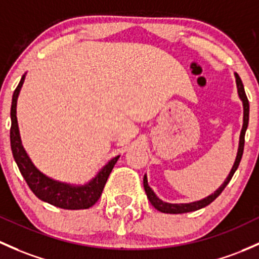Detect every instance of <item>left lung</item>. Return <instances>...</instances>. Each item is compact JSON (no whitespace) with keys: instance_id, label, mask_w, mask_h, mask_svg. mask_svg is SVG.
<instances>
[{"instance_id":"8db88e82","label":"left lung","mask_w":259,"mask_h":259,"mask_svg":"<svg viewBox=\"0 0 259 259\" xmlns=\"http://www.w3.org/2000/svg\"><path fill=\"white\" fill-rule=\"evenodd\" d=\"M235 74H236V83H237V89H238L239 98H241L242 102H243V110H244L243 114H244V115H243V127H242L241 138H239L238 154H237V157H236L235 165H233V167H232V170H231L230 175H228V178L226 179L225 184H223L222 186L220 187V189L217 190L216 192H214V194L208 196V197L203 198V200L196 201V202H191V203H167V202H164V201L160 200V198L154 194V191H152V190L150 189V186L148 185V179H146V176H144V189H145L146 196H148V198H149V201L151 202V205L154 206V207L156 208L157 211L164 212V213H186V212L197 211V209L206 207V206L209 205L211 202H213V201L216 200V198L219 197L220 195H221V192L223 191V190H225V187L227 186L228 182L231 181V179H232L233 174H235L236 170H237L239 162H241L242 155H243L244 135H246V130H247V126H248V120H249V103H248V98H247V95H246V92H244L243 83H242L241 78H239V75L237 74V73H235Z\"/></svg>"}]
</instances>
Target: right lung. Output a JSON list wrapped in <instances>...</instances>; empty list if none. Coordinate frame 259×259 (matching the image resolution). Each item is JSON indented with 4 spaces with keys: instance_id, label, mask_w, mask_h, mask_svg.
<instances>
[{
    "instance_id": "1",
    "label": "right lung",
    "mask_w": 259,
    "mask_h": 259,
    "mask_svg": "<svg viewBox=\"0 0 259 259\" xmlns=\"http://www.w3.org/2000/svg\"><path fill=\"white\" fill-rule=\"evenodd\" d=\"M24 75L21 78L17 88L13 92L12 105H11V149H12L13 157L17 162L22 176L26 180L29 189L33 191L39 200L57 207L65 209H85L92 207L102 196L103 189H104L107 180L113 170L114 165L118 161L119 156L114 157L102 168L99 174L95 176L85 186H70V185L62 184V182L53 181L43 175L42 172L34 167L29 157L27 156L26 151L23 150L18 133L17 116H16V105H17V98L20 94L21 87L23 84Z\"/></svg>"
}]
</instances>
